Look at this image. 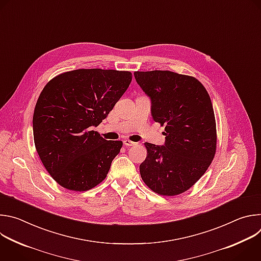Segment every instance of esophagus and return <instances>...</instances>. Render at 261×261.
<instances>
[{"label":"esophagus","instance_id":"1","mask_svg":"<svg viewBox=\"0 0 261 261\" xmlns=\"http://www.w3.org/2000/svg\"><path fill=\"white\" fill-rule=\"evenodd\" d=\"M124 144H125L126 146H133V145L136 144V142L131 141V140H129V139H125V140H124Z\"/></svg>","mask_w":261,"mask_h":261}]
</instances>
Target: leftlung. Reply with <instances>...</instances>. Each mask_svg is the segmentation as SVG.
Masks as SVG:
<instances>
[{
  "label": "left lung",
  "mask_w": 261,
  "mask_h": 261,
  "mask_svg": "<svg viewBox=\"0 0 261 261\" xmlns=\"http://www.w3.org/2000/svg\"><path fill=\"white\" fill-rule=\"evenodd\" d=\"M134 76L150 97L155 122L165 125V143L145 142L142 180L160 195L190 189L211 165L217 144L211 98L195 77L171 71H136Z\"/></svg>",
  "instance_id": "left-lung-1"
}]
</instances>
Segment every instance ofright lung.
<instances>
[{"label":"right lung","mask_w":261,"mask_h":261,"mask_svg":"<svg viewBox=\"0 0 261 261\" xmlns=\"http://www.w3.org/2000/svg\"><path fill=\"white\" fill-rule=\"evenodd\" d=\"M132 81L129 71L79 69L47 83L37 100L33 133L37 153L62 187L87 191L107 175L123 142L96 131Z\"/></svg>","instance_id":"right-lung-1"}]
</instances>
